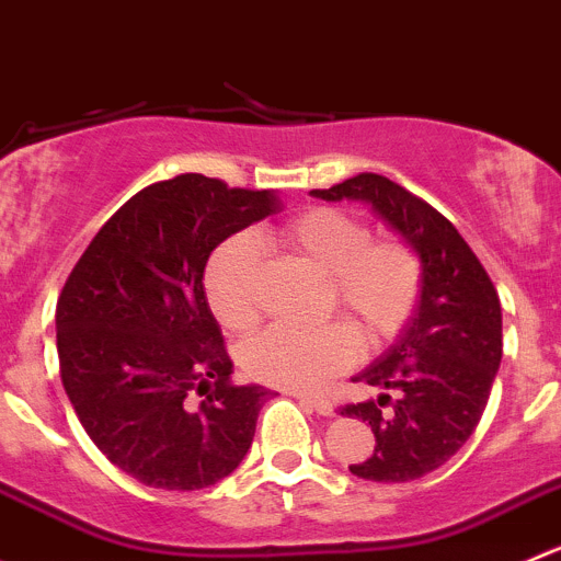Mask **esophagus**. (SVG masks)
Listing matches in <instances>:
<instances>
[{
  "mask_svg": "<svg viewBox=\"0 0 561 561\" xmlns=\"http://www.w3.org/2000/svg\"><path fill=\"white\" fill-rule=\"evenodd\" d=\"M293 397H296L298 402H304V405H309L312 411H318L320 416H331L334 413V405H331L329 400H323V397H312V394H298V391H293Z\"/></svg>",
  "mask_w": 561,
  "mask_h": 561,
  "instance_id": "esophagus-1",
  "label": "esophagus"
}]
</instances>
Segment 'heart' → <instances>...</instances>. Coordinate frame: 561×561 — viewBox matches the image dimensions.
Here are the masks:
<instances>
[{"label":"heart","instance_id":"b5f03b06","mask_svg":"<svg viewBox=\"0 0 561 561\" xmlns=\"http://www.w3.org/2000/svg\"><path fill=\"white\" fill-rule=\"evenodd\" d=\"M279 247L325 276V309L340 312L367 345L389 342L405 329L422 298V260L400 238H378L340 208H309L274 230ZM205 298L227 331H249L260 320V257L243 236L227 238L205 265ZM356 356L347 325L318 329L271 325L241 345L249 378L282 389H318Z\"/></svg>","mask_w":561,"mask_h":561}]
</instances>
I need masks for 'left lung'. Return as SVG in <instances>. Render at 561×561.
Listing matches in <instances>:
<instances>
[{"label": "left lung", "instance_id": "obj_1", "mask_svg": "<svg viewBox=\"0 0 561 561\" xmlns=\"http://www.w3.org/2000/svg\"><path fill=\"white\" fill-rule=\"evenodd\" d=\"M320 199H364L422 260L425 282L400 340L356 380L386 389L347 402L342 416L373 427L375 449L351 466L373 482H411L447 463L480 425L502 364V304L491 276L453 221L375 172H358Z\"/></svg>", "mask_w": 561, "mask_h": 561}]
</instances>
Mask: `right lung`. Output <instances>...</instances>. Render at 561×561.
<instances>
[{"label":"right lung","mask_w":561,"mask_h":561,"mask_svg":"<svg viewBox=\"0 0 561 561\" xmlns=\"http://www.w3.org/2000/svg\"><path fill=\"white\" fill-rule=\"evenodd\" d=\"M279 197L186 172L95 232L57 301L59 375L81 427L142 485L197 491L249 453L268 389L232 383L203 287L210 252ZM204 400L191 405V397Z\"/></svg>","instance_id":"1"}]
</instances>
